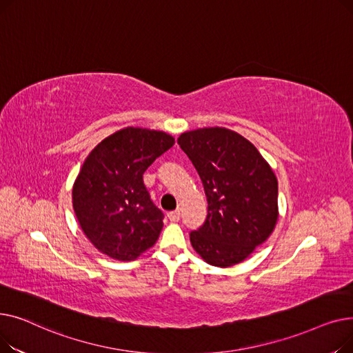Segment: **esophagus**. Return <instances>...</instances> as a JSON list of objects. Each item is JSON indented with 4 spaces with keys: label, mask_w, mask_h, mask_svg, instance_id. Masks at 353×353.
Returning <instances> with one entry per match:
<instances>
[{
    "label": "esophagus",
    "mask_w": 353,
    "mask_h": 353,
    "mask_svg": "<svg viewBox=\"0 0 353 353\" xmlns=\"http://www.w3.org/2000/svg\"><path fill=\"white\" fill-rule=\"evenodd\" d=\"M167 217H169L170 221H173V223H176V221L180 220V212L179 210H174V212H170L169 214H167Z\"/></svg>",
    "instance_id": "1"
}]
</instances>
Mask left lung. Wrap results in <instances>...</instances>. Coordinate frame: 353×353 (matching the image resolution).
<instances>
[{
	"mask_svg": "<svg viewBox=\"0 0 353 353\" xmlns=\"http://www.w3.org/2000/svg\"><path fill=\"white\" fill-rule=\"evenodd\" d=\"M177 143L196 167L208 199L205 225L190 233L193 249L216 268L243 262L279 219L273 169L248 139L226 127L190 130Z\"/></svg>",
	"mask_w": 353,
	"mask_h": 353,
	"instance_id": "left-lung-1",
	"label": "left lung"
}]
</instances>
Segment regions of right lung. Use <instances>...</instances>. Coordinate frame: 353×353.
Segmentation results:
<instances>
[{
    "mask_svg": "<svg viewBox=\"0 0 353 353\" xmlns=\"http://www.w3.org/2000/svg\"><path fill=\"white\" fill-rule=\"evenodd\" d=\"M173 144L174 137L160 130L124 127L84 160L72 184V209L103 254L130 262L156 245L163 213L150 200L143 174Z\"/></svg>",
    "mask_w": 353,
    "mask_h": 353,
    "instance_id": "1",
    "label": "right lung"
}]
</instances>
